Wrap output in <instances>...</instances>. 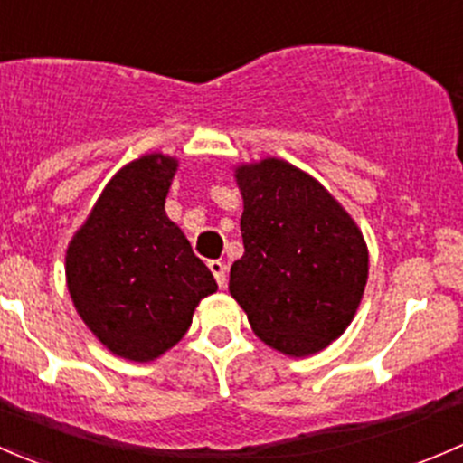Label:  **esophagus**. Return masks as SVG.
<instances>
[{
    "label": "esophagus",
    "instance_id": "obj_1",
    "mask_svg": "<svg viewBox=\"0 0 463 463\" xmlns=\"http://www.w3.org/2000/svg\"><path fill=\"white\" fill-rule=\"evenodd\" d=\"M209 269H212V274L216 276V283L221 285V288H225V263L222 260H209Z\"/></svg>",
    "mask_w": 463,
    "mask_h": 463
}]
</instances>
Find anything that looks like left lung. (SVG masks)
<instances>
[{"instance_id":"8db88e82","label":"left lung","mask_w":463,"mask_h":463,"mask_svg":"<svg viewBox=\"0 0 463 463\" xmlns=\"http://www.w3.org/2000/svg\"><path fill=\"white\" fill-rule=\"evenodd\" d=\"M245 254L230 292L251 330L289 356H307L343 335L368 280L364 233L326 187L289 162L236 169Z\"/></svg>"}]
</instances>
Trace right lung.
Listing matches in <instances>:
<instances>
[{
  "label": "right lung",
  "mask_w": 463,
  "mask_h": 463,
  "mask_svg": "<svg viewBox=\"0 0 463 463\" xmlns=\"http://www.w3.org/2000/svg\"><path fill=\"white\" fill-rule=\"evenodd\" d=\"M178 162L142 156L113 175L66 251L75 309L113 354L154 361L184 336L200 298L218 289L165 213Z\"/></svg>",
  "instance_id": "right-lung-1"
}]
</instances>
